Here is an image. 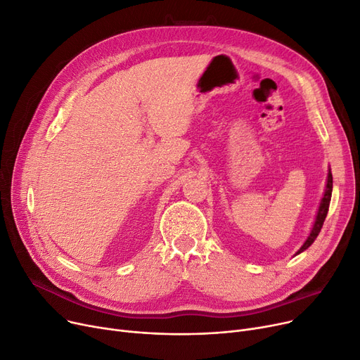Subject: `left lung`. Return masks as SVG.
I'll return each mask as SVG.
<instances>
[{
	"mask_svg": "<svg viewBox=\"0 0 360 360\" xmlns=\"http://www.w3.org/2000/svg\"><path fill=\"white\" fill-rule=\"evenodd\" d=\"M331 194H333V174H331V169H328V178H326V185H325V193H323V197H322V200L319 202V207H318V213H316V217H315L314 226H311V231H310V233L307 236L306 241L303 243V245L299 250H297V253L294 256L303 253L304 250H307L311 244H314V241L319 236L321 228L323 225V221H325L326 213H328V209H330Z\"/></svg>",
	"mask_w": 360,
	"mask_h": 360,
	"instance_id": "left-lung-1",
	"label": "left lung"
}]
</instances>
